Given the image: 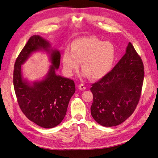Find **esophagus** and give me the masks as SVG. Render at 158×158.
Returning a JSON list of instances; mask_svg holds the SVG:
<instances>
[{
	"instance_id": "esophagus-1",
	"label": "esophagus",
	"mask_w": 158,
	"mask_h": 158,
	"mask_svg": "<svg viewBox=\"0 0 158 158\" xmlns=\"http://www.w3.org/2000/svg\"><path fill=\"white\" fill-rule=\"evenodd\" d=\"M78 89H80V90H84V89H86V87L85 86L84 84H80V85H78Z\"/></svg>"
}]
</instances>
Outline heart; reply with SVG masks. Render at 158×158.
I'll list each match as a JSON object with an SVG mask.
<instances>
[{
    "mask_svg": "<svg viewBox=\"0 0 158 158\" xmlns=\"http://www.w3.org/2000/svg\"><path fill=\"white\" fill-rule=\"evenodd\" d=\"M115 59L116 51L111 43L89 36L78 38L72 42L70 51L64 50L62 61L66 75H73L81 63L82 75L97 80L111 71Z\"/></svg>",
    "mask_w": 158,
    "mask_h": 158,
    "instance_id": "obj_1",
    "label": "heart"
}]
</instances>
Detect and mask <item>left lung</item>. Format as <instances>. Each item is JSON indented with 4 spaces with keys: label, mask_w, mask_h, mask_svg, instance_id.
I'll return each instance as SVG.
<instances>
[{
    "label": "left lung",
    "mask_w": 158,
    "mask_h": 158,
    "mask_svg": "<svg viewBox=\"0 0 158 158\" xmlns=\"http://www.w3.org/2000/svg\"><path fill=\"white\" fill-rule=\"evenodd\" d=\"M144 64L131 42L126 53L111 71L92 84L91 114L99 125H120L135 111L140 98Z\"/></svg>",
    "instance_id": "left-lung-1"
}]
</instances>
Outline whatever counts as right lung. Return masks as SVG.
<instances>
[{
    "mask_svg": "<svg viewBox=\"0 0 158 158\" xmlns=\"http://www.w3.org/2000/svg\"><path fill=\"white\" fill-rule=\"evenodd\" d=\"M40 50L50 53L52 65L44 80L31 85L23 78L21 65L32 52ZM60 60L58 50L51 49L48 41L34 35L28 40L14 64L13 83L19 106L29 120L43 128H51L59 125L76 90L73 80L56 74Z\"/></svg>",
    "mask_w": 158,
    "mask_h": 158,
    "instance_id": "obj_1",
    "label": "right lung"
}]
</instances>
